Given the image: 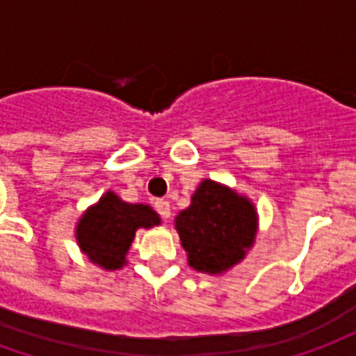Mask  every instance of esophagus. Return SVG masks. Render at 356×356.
Returning <instances> with one entry per match:
<instances>
[{"mask_svg": "<svg viewBox=\"0 0 356 356\" xmlns=\"http://www.w3.org/2000/svg\"><path fill=\"white\" fill-rule=\"evenodd\" d=\"M154 208H156V211H158V213L163 217V219H170V216H171L170 202H168V200H156Z\"/></svg>", "mask_w": 356, "mask_h": 356, "instance_id": "1", "label": "esophagus"}]
</instances>
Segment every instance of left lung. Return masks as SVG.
<instances>
[{"label": "left lung", "mask_w": 356, "mask_h": 356, "mask_svg": "<svg viewBox=\"0 0 356 356\" xmlns=\"http://www.w3.org/2000/svg\"><path fill=\"white\" fill-rule=\"evenodd\" d=\"M254 202L231 186L204 179L191 206L175 217V229L188 265L206 275H223L254 248L257 236Z\"/></svg>", "instance_id": "8db88e82"}]
</instances>
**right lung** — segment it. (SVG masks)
I'll use <instances>...</instances> for the list:
<instances>
[{
	"instance_id": "add662e5",
	"label": "right lung",
	"mask_w": 356,
	"mask_h": 356,
	"mask_svg": "<svg viewBox=\"0 0 356 356\" xmlns=\"http://www.w3.org/2000/svg\"><path fill=\"white\" fill-rule=\"evenodd\" d=\"M160 223V216L148 204H129L116 193L106 191L99 202L81 213L74 234L89 261L104 270H118L127 263L125 255L135 240V232Z\"/></svg>"
}]
</instances>
